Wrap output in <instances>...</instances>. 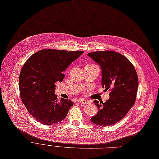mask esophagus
I'll use <instances>...</instances> for the list:
<instances>
[{"instance_id":"1","label":"esophagus","mask_w":159,"mask_h":159,"mask_svg":"<svg viewBox=\"0 0 159 159\" xmlns=\"http://www.w3.org/2000/svg\"><path fill=\"white\" fill-rule=\"evenodd\" d=\"M78 102L83 105H85V104H88L89 103V102L88 101H86V100H84V99H79Z\"/></svg>"}]
</instances>
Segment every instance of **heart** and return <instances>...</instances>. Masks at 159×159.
Returning <instances> with one entry per match:
<instances>
[{
  "instance_id": "b5f03b06",
  "label": "heart",
  "mask_w": 159,
  "mask_h": 159,
  "mask_svg": "<svg viewBox=\"0 0 159 159\" xmlns=\"http://www.w3.org/2000/svg\"><path fill=\"white\" fill-rule=\"evenodd\" d=\"M95 64H88L87 66H95Z\"/></svg>"
}]
</instances>
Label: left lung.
<instances>
[{
  "mask_svg": "<svg viewBox=\"0 0 159 159\" xmlns=\"http://www.w3.org/2000/svg\"><path fill=\"white\" fill-rule=\"evenodd\" d=\"M88 55L102 69V86L110 91V98L105 102L93 103L98 113L91 119L101 126H110L121 120L134 105L139 86L137 71L128 58L113 51H99Z\"/></svg>",
  "mask_w": 159,
  "mask_h": 159,
  "instance_id": "8db88e82",
  "label": "left lung"
}]
</instances>
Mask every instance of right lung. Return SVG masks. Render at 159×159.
Here are the masks:
<instances>
[{
  "label": "right lung",
  "instance_id": "add662e5",
  "mask_svg": "<svg viewBox=\"0 0 159 159\" xmlns=\"http://www.w3.org/2000/svg\"><path fill=\"white\" fill-rule=\"evenodd\" d=\"M83 52L42 49L23 65L19 75L20 96L28 111L40 123L56 124L66 118L73 102L70 99L57 101L55 84L63 81V71Z\"/></svg>",
  "mask_w": 159,
  "mask_h": 159
}]
</instances>
